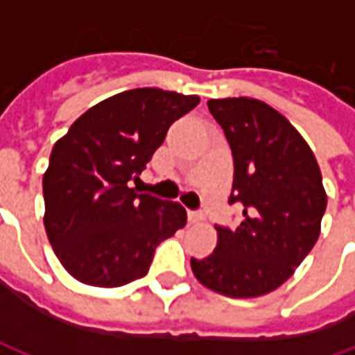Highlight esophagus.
<instances>
[{"label":"esophagus","instance_id":"1","mask_svg":"<svg viewBox=\"0 0 355 355\" xmlns=\"http://www.w3.org/2000/svg\"><path fill=\"white\" fill-rule=\"evenodd\" d=\"M188 223L190 224L203 223V215H201V213H193V211H190V213H188Z\"/></svg>","mask_w":355,"mask_h":355}]
</instances>
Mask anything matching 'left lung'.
<instances>
[{"label":"left lung","mask_w":355,"mask_h":355,"mask_svg":"<svg viewBox=\"0 0 355 355\" xmlns=\"http://www.w3.org/2000/svg\"><path fill=\"white\" fill-rule=\"evenodd\" d=\"M209 112L224 129L234 155L230 203L243 207L236 228H216V247L192 259L201 285L232 298L277 289L321 232L327 193L320 165L302 135L257 98H211Z\"/></svg>","instance_id":"left-lung-1"}]
</instances>
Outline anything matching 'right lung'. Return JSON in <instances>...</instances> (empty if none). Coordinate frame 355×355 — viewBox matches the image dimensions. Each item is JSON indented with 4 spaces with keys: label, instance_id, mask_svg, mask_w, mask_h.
Listing matches in <instances>:
<instances>
[{
    "label": "right lung",
    "instance_id": "1",
    "mask_svg": "<svg viewBox=\"0 0 355 355\" xmlns=\"http://www.w3.org/2000/svg\"><path fill=\"white\" fill-rule=\"evenodd\" d=\"M198 94L123 91L81 114L53 146L43 175V224L68 274L93 287H121L146 275L155 247L184 228L177 201L137 193V180L173 121Z\"/></svg>",
    "mask_w": 355,
    "mask_h": 355
}]
</instances>
